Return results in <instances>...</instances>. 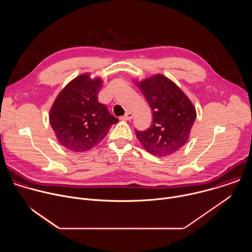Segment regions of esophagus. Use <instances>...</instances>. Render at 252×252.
<instances>
[{"label":"esophagus","instance_id":"obj_1","mask_svg":"<svg viewBox=\"0 0 252 252\" xmlns=\"http://www.w3.org/2000/svg\"><path fill=\"white\" fill-rule=\"evenodd\" d=\"M132 117H133L132 113L127 112V113H126L124 117H122L121 119H122V120H124V121H129V120H131V119H132Z\"/></svg>","mask_w":252,"mask_h":252}]
</instances>
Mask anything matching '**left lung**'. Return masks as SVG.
<instances>
[{"label":"left lung","mask_w":252,"mask_h":252,"mask_svg":"<svg viewBox=\"0 0 252 252\" xmlns=\"http://www.w3.org/2000/svg\"><path fill=\"white\" fill-rule=\"evenodd\" d=\"M133 83L153 112L152 126L135 131L141 146L159 158L176 153L189 138L196 119L195 106L181 88L161 74Z\"/></svg>","instance_id":"obj_1"}]
</instances>
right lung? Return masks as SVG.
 I'll return each mask as SVG.
<instances>
[{
    "instance_id": "right-lung-1",
    "label": "right lung",
    "mask_w": 252,
    "mask_h": 252,
    "mask_svg": "<svg viewBox=\"0 0 252 252\" xmlns=\"http://www.w3.org/2000/svg\"><path fill=\"white\" fill-rule=\"evenodd\" d=\"M101 85V78L85 73L71 80L57 95L49 120L57 139L66 150L90 151L119 122L97 100Z\"/></svg>"
}]
</instances>
